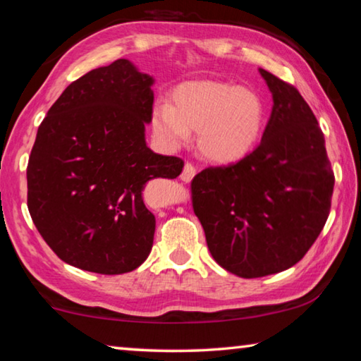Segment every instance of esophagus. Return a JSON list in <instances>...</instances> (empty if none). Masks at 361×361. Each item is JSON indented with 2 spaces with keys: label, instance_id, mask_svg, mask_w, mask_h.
Listing matches in <instances>:
<instances>
[{
  "label": "esophagus",
  "instance_id": "esophagus-1",
  "mask_svg": "<svg viewBox=\"0 0 361 361\" xmlns=\"http://www.w3.org/2000/svg\"><path fill=\"white\" fill-rule=\"evenodd\" d=\"M195 172H197V170H195V167L192 166V164L186 162V164H185V167H183V172H181V175H180V178H181L183 181L189 183V181H191V180L194 178Z\"/></svg>",
  "mask_w": 361,
  "mask_h": 361
}]
</instances>
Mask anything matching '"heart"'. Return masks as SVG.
Instances as JSON below:
<instances>
[{"label": "heart", "mask_w": 361, "mask_h": 361, "mask_svg": "<svg viewBox=\"0 0 361 361\" xmlns=\"http://www.w3.org/2000/svg\"><path fill=\"white\" fill-rule=\"evenodd\" d=\"M154 135L180 148L197 132L200 154L212 162L232 164L248 156L266 124V106L252 89L218 81H189L173 90L172 106L152 109Z\"/></svg>", "instance_id": "heart-1"}]
</instances>
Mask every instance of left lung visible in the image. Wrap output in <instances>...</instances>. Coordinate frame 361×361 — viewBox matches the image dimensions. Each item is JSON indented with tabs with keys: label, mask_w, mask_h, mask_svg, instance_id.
<instances>
[{
	"label": "left lung",
	"mask_w": 361,
	"mask_h": 361,
	"mask_svg": "<svg viewBox=\"0 0 361 361\" xmlns=\"http://www.w3.org/2000/svg\"><path fill=\"white\" fill-rule=\"evenodd\" d=\"M259 73L274 105L258 148L237 164L202 170L191 183L213 259L243 279L301 261L326 223L334 188L312 109L295 85Z\"/></svg>",
	"instance_id": "1"
}]
</instances>
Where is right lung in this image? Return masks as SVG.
Here are the masks:
<instances>
[{
	"label": "right lung",
	"instance_id": "add662e5",
	"mask_svg": "<svg viewBox=\"0 0 361 361\" xmlns=\"http://www.w3.org/2000/svg\"><path fill=\"white\" fill-rule=\"evenodd\" d=\"M154 79L119 59L73 81L41 122L28 159V210L52 252L116 276L148 258L156 218L142 192L176 178L183 161L146 146Z\"/></svg>",
	"mask_w": 361,
	"mask_h": 361
}]
</instances>
